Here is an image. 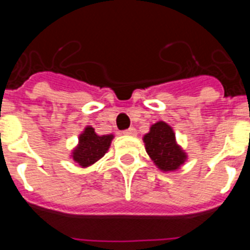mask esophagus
<instances>
[{"mask_svg": "<svg viewBox=\"0 0 250 250\" xmlns=\"http://www.w3.org/2000/svg\"><path fill=\"white\" fill-rule=\"evenodd\" d=\"M124 135H127V136H136V130H135V127H130V129L125 130V131H124Z\"/></svg>", "mask_w": 250, "mask_h": 250, "instance_id": "1", "label": "esophagus"}]
</instances>
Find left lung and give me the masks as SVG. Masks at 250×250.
<instances>
[{
	"mask_svg": "<svg viewBox=\"0 0 250 250\" xmlns=\"http://www.w3.org/2000/svg\"><path fill=\"white\" fill-rule=\"evenodd\" d=\"M143 141L152 163L164 173L180 169L188 160V154L178 144L173 127L165 121L152 124Z\"/></svg>",
	"mask_w": 250,
	"mask_h": 250,
	"instance_id": "1",
	"label": "left lung"
}]
</instances>
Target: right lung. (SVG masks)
I'll list each match as a JSON object with an SVG mask.
<instances>
[{"label": "right lung", "instance_id": "add662e5", "mask_svg": "<svg viewBox=\"0 0 250 250\" xmlns=\"http://www.w3.org/2000/svg\"><path fill=\"white\" fill-rule=\"evenodd\" d=\"M114 135H98L92 126H86L79 135V143L71 151V159L81 167H89L109 150Z\"/></svg>", "mask_w": 250, "mask_h": 250}]
</instances>
